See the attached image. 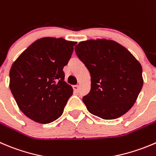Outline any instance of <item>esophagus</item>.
Returning a JSON list of instances; mask_svg holds the SVG:
<instances>
[{
	"label": "esophagus",
	"mask_w": 156,
	"mask_h": 156,
	"mask_svg": "<svg viewBox=\"0 0 156 156\" xmlns=\"http://www.w3.org/2000/svg\"><path fill=\"white\" fill-rule=\"evenodd\" d=\"M72 87H73L74 91L78 92V89H79V87H78V85H73V86H72Z\"/></svg>",
	"instance_id": "1"
}]
</instances>
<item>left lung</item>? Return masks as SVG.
Listing matches in <instances>:
<instances>
[{"mask_svg":"<svg viewBox=\"0 0 156 156\" xmlns=\"http://www.w3.org/2000/svg\"><path fill=\"white\" fill-rule=\"evenodd\" d=\"M75 51L90 75V90L82 99L87 110L104 120L129 111L143 85L138 60L124 46L105 39L80 42Z\"/></svg>","mask_w":156,"mask_h":156,"instance_id":"left-lung-1","label":"left lung"}]
</instances>
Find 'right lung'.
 I'll return each mask as SVG.
<instances>
[{"instance_id":"add662e5","label":"right lung","mask_w":156,"mask_h":156,"mask_svg":"<svg viewBox=\"0 0 156 156\" xmlns=\"http://www.w3.org/2000/svg\"><path fill=\"white\" fill-rule=\"evenodd\" d=\"M76 42L44 37L32 43L13 63L10 89L20 110L30 119L49 123L61 116L73 94L65 80Z\"/></svg>"}]
</instances>
